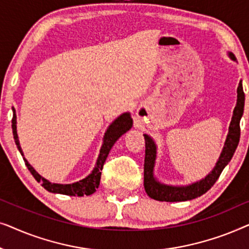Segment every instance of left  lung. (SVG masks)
I'll return each instance as SVG.
<instances>
[{"label":"left lung","mask_w":249,"mask_h":249,"mask_svg":"<svg viewBox=\"0 0 249 249\" xmlns=\"http://www.w3.org/2000/svg\"><path fill=\"white\" fill-rule=\"evenodd\" d=\"M230 57L236 61V56L230 53ZM237 105L233 110V115L229 125V134L227 141L224 142V147L221 153L219 161L216 162L215 168L205 179L193 183L187 187H171L164 186L156 181L153 177V168H154L156 158V146L151 137L144 135L145 137V162H144V187L147 195L151 198L160 202H185L202 196L207 190L211 189L216 180L219 179L221 172L230 162L236 152L237 146L239 144L240 138V119L244 113L245 105V93L243 89V84L239 83L237 89Z\"/></svg>","instance_id":"1"}]
</instances>
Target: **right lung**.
I'll return each mask as SVG.
<instances>
[{"mask_svg":"<svg viewBox=\"0 0 249 249\" xmlns=\"http://www.w3.org/2000/svg\"><path fill=\"white\" fill-rule=\"evenodd\" d=\"M131 125H132V120L130 118V114L124 113L122 115H120V117H119L117 120L110 125V127H108L107 132H105L103 146H102L101 148L100 156H98L96 166H95L93 172H91L87 178L80 180V181L78 182H74L72 185H59V183H52L47 181L46 179H44L42 176H39L38 173L33 169V166L30 165L25 159L23 160H25L26 166L28 168L30 173L34 176V178H35L38 182H42V186L46 190H49V192L63 194V195H69V196L91 195V194L96 192L98 186H100L101 175H102L101 171L102 169H103V165L105 163V160H107L108 155V152H110L112 146L114 145V142H117L118 139L124 134V132H127L129 129L131 128ZM12 132H13V138H15L17 147H18L19 152L21 153V155H23L21 148H20L19 146L18 135H17L15 108H13V118H12Z\"/></svg>","mask_w":249,"mask_h":249,"instance_id":"obj_1","label":"right lung"}]
</instances>
